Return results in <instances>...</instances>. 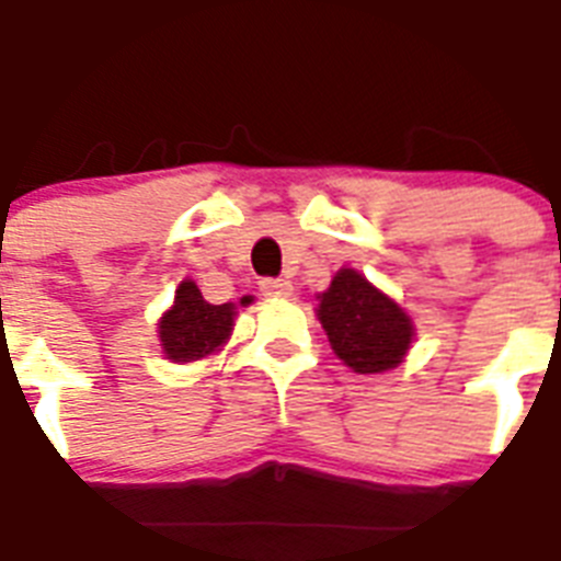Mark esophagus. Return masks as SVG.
Masks as SVG:
<instances>
[{
  "label": "esophagus",
  "mask_w": 561,
  "mask_h": 561,
  "mask_svg": "<svg viewBox=\"0 0 561 561\" xmlns=\"http://www.w3.org/2000/svg\"><path fill=\"white\" fill-rule=\"evenodd\" d=\"M260 293L266 295V298H284V295L293 293V284L284 280V277H263L260 280Z\"/></svg>",
  "instance_id": "esophagus-1"
}]
</instances>
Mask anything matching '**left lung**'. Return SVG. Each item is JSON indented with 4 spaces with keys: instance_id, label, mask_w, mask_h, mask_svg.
<instances>
[{
    "instance_id": "8db88e82",
    "label": "left lung",
    "mask_w": 561,
    "mask_h": 561,
    "mask_svg": "<svg viewBox=\"0 0 561 561\" xmlns=\"http://www.w3.org/2000/svg\"><path fill=\"white\" fill-rule=\"evenodd\" d=\"M319 319L336 357L359 375L394 368L412 342L410 316L354 268L336 272L321 293Z\"/></svg>"
}]
</instances>
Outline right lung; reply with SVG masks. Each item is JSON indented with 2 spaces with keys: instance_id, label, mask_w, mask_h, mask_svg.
I'll return each instance as SVG.
<instances>
[{
  "instance_id": "1",
  "label": "right lung",
  "mask_w": 561,
  "mask_h": 561,
  "mask_svg": "<svg viewBox=\"0 0 561 561\" xmlns=\"http://www.w3.org/2000/svg\"><path fill=\"white\" fill-rule=\"evenodd\" d=\"M249 301L251 298L245 295L240 304ZM233 310V304H207L202 289L193 280H184L178 286L172 310L160 319V342L167 357L175 363H190L213 354L231 336Z\"/></svg>"
}]
</instances>
